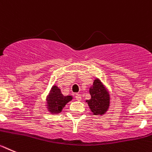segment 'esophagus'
Wrapping results in <instances>:
<instances>
[{
	"label": "esophagus",
	"instance_id": "1",
	"mask_svg": "<svg viewBox=\"0 0 152 152\" xmlns=\"http://www.w3.org/2000/svg\"><path fill=\"white\" fill-rule=\"evenodd\" d=\"M75 98H76V99L77 100V101H81L82 95H80V94H76V95H75Z\"/></svg>",
	"mask_w": 152,
	"mask_h": 152
}]
</instances>
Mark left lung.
Wrapping results in <instances>:
<instances>
[{
    "mask_svg": "<svg viewBox=\"0 0 152 152\" xmlns=\"http://www.w3.org/2000/svg\"><path fill=\"white\" fill-rule=\"evenodd\" d=\"M91 99L86 100L94 115H103L110 106V95L99 79L94 80L89 88Z\"/></svg>",
    "mask_w": 152,
    "mask_h": 152,
    "instance_id": "1",
    "label": "left lung"
}]
</instances>
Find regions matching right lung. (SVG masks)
Wrapping results in <instances>:
<instances>
[{
    "label": "right lung",
    "instance_id": "obj_1",
    "mask_svg": "<svg viewBox=\"0 0 152 152\" xmlns=\"http://www.w3.org/2000/svg\"><path fill=\"white\" fill-rule=\"evenodd\" d=\"M72 99L73 97L71 95L64 96L57 86H52L46 98L48 110L51 113H61L65 105Z\"/></svg>",
    "mask_w": 152,
    "mask_h": 152
}]
</instances>
